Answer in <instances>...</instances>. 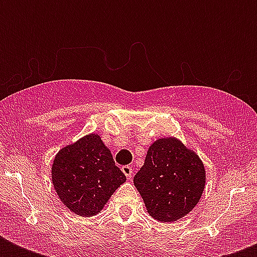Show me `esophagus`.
Returning <instances> with one entry per match:
<instances>
[{
    "label": "esophagus",
    "instance_id": "obj_1",
    "mask_svg": "<svg viewBox=\"0 0 257 257\" xmlns=\"http://www.w3.org/2000/svg\"><path fill=\"white\" fill-rule=\"evenodd\" d=\"M121 171H122V173L126 176V179H128V180L132 179V175H133L132 167H129V165H124V167L121 168Z\"/></svg>",
    "mask_w": 257,
    "mask_h": 257
}]
</instances>
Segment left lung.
Masks as SVG:
<instances>
[{
  "label": "left lung",
  "instance_id": "8db88e82",
  "mask_svg": "<svg viewBox=\"0 0 257 257\" xmlns=\"http://www.w3.org/2000/svg\"><path fill=\"white\" fill-rule=\"evenodd\" d=\"M133 183L149 215L161 223H171L188 215L199 203L205 187V168L195 151L175 137H164L149 147Z\"/></svg>",
  "mask_w": 257,
  "mask_h": 257
}]
</instances>
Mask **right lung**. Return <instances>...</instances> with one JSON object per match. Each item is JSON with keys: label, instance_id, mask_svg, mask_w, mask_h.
I'll return each mask as SVG.
<instances>
[{"label": "right lung", "instance_id": "obj_1", "mask_svg": "<svg viewBox=\"0 0 257 257\" xmlns=\"http://www.w3.org/2000/svg\"><path fill=\"white\" fill-rule=\"evenodd\" d=\"M125 180L97 133L60 149L52 165L57 196L68 209L84 217L97 215Z\"/></svg>", "mask_w": 257, "mask_h": 257}]
</instances>
